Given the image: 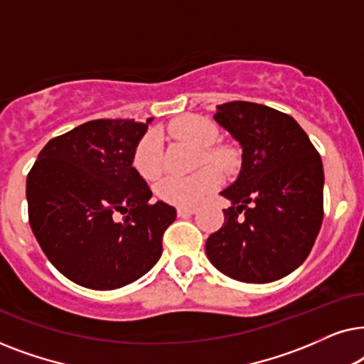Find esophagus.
Wrapping results in <instances>:
<instances>
[{"label":"esophagus","instance_id":"obj_1","mask_svg":"<svg viewBox=\"0 0 364 364\" xmlns=\"http://www.w3.org/2000/svg\"><path fill=\"white\" fill-rule=\"evenodd\" d=\"M197 212V207H178L177 208V213L178 217H188V215H193V213Z\"/></svg>","mask_w":364,"mask_h":364}]
</instances>
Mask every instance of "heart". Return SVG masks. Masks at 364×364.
Returning a JSON list of instances; mask_svg holds the SVG:
<instances>
[{
	"label": "heart",
	"instance_id": "obj_1",
	"mask_svg": "<svg viewBox=\"0 0 364 364\" xmlns=\"http://www.w3.org/2000/svg\"><path fill=\"white\" fill-rule=\"evenodd\" d=\"M171 136L202 149V164H212L222 171L230 172L237 167L238 157L233 149L227 146L212 147L218 139V129L210 119L187 114L168 124ZM134 167L147 181L156 178L162 168V149L154 134H147L137 144L134 152ZM220 183V172L205 167L188 177H166L157 183L156 193L161 200L178 207L196 205Z\"/></svg>",
	"mask_w": 364,
	"mask_h": 364
}]
</instances>
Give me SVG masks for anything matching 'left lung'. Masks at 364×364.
Listing matches in <instances>:
<instances>
[{"label": "left lung", "instance_id": "left-lung-1", "mask_svg": "<svg viewBox=\"0 0 364 364\" xmlns=\"http://www.w3.org/2000/svg\"><path fill=\"white\" fill-rule=\"evenodd\" d=\"M213 119L242 146L232 202L207 238L208 260L243 283H270L305 262L323 222V164L298 122L263 104L233 101Z\"/></svg>", "mask_w": 364, "mask_h": 364}]
</instances>
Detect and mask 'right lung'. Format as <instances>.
<instances>
[{
	"mask_svg": "<svg viewBox=\"0 0 364 364\" xmlns=\"http://www.w3.org/2000/svg\"><path fill=\"white\" fill-rule=\"evenodd\" d=\"M134 119H96L49 141L28 173L29 225L48 260L91 290L136 282L162 255L176 208L151 203L132 167L147 131ZM123 222L115 220V213Z\"/></svg>",
	"mask_w": 364,
	"mask_h": 364,
	"instance_id": "1",
	"label": "right lung"
}]
</instances>
